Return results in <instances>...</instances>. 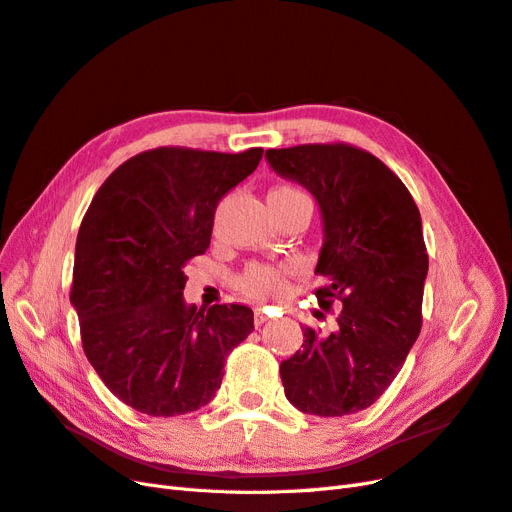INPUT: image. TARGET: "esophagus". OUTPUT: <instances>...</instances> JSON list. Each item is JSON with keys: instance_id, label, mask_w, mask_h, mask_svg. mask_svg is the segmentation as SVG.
I'll list each match as a JSON object with an SVG mask.
<instances>
[{"instance_id": "1", "label": "esophagus", "mask_w": 512, "mask_h": 512, "mask_svg": "<svg viewBox=\"0 0 512 512\" xmlns=\"http://www.w3.org/2000/svg\"><path fill=\"white\" fill-rule=\"evenodd\" d=\"M269 320V316L262 312V309H256L254 312V322H256V327H262V324H265Z\"/></svg>"}]
</instances>
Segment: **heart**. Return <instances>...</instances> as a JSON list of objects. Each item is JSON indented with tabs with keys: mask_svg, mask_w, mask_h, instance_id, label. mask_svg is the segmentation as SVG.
<instances>
[{
	"mask_svg": "<svg viewBox=\"0 0 512 512\" xmlns=\"http://www.w3.org/2000/svg\"><path fill=\"white\" fill-rule=\"evenodd\" d=\"M271 194H303L301 190L292 188V185H280L275 188ZM239 290L245 294V297L256 299V301H271L286 290L288 280H286V269L282 267H273V265H250L245 267V271L239 275L237 280Z\"/></svg>",
	"mask_w": 512,
	"mask_h": 512,
	"instance_id": "1",
	"label": "heart"
}]
</instances>
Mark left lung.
<instances>
[{"label": "left lung", "mask_w": 512, "mask_h": 512, "mask_svg": "<svg viewBox=\"0 0 512 512\" xmlns=\"http://www.w3.org/2000/svg\"><path fill=\"white\" fill-rule=\"evenodd\" d=\"M277 175L301 183L322 213L318 303H342L333 329H303V348L282 361L294 408L346 416L374 404L404 367L423 324L429 269L421 213L393 170L346 143L269 149Z\"/></svg>", "instance_id": "obj_1"}]
</instances>
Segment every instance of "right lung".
<instances>
[{
  "mask_svg": "<svg viewBox=\"0 0 512 512\" xmlns=\"http://www.w3.org/2000/svg\"><path fill=\"white\" fill-rule=\"evenodd\" d=\"M260 158V147L149 149L113 170L91 200L70 303L91 367L136 412L177 416L207 406L226 356L254 331L247 305H185L183 267L207 252L218 203Z\"/></svg>",
  "mask_w": 512,
  "mask_h": 512,
  "instance_id": "right-lung-1",
  "label": "right lung"
}]
</instances>
